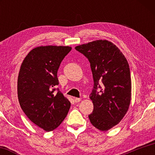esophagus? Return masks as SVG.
I'll list each match as a JSON object with an SVG mask.
<instances>
[{
  "label": "esophagus",
  "mask_w": 155,
  "mask_h": 155,
  "mask_svg": "<svg viewBox=\"0 0 155 155\" xmlns=\"http://www.w3.org/2000/svg\"><path fill=\"white\" fill-rule=\"evenodd\" d=\"M74 100L75 103H78V102H80L81 101V98H74Z\"/></svg>",
  "instance_id": "esophagus-1"
}]
</instances>
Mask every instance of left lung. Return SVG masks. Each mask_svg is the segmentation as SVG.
Wrapping results in <instances>:
<instances>
[{
  "instance_id": "8db88e82",
  "label": "left lung",
  "mask_w": 155,
  "mask_h": 155,
  "mask_svg": "<svg viewBox=\"0 0 155 155\" xmlns=\"http://www.w3.org/2000/svg\"><path fill=\"white\" fill-rule=\"evenodd\" d=\"M90 62L94 86L90 98L94 110L89 118L94 127L107 131L121 121L131 101V79L126 57L111 41L98 40L75 47ZM102 81L101 86L98 83ZM100 88L101 91L96 90Z\"/></svg>"
}]
</instances>
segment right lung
<instances>
[{"mask_svg":"<svg viewBox=\"0 0 155 155\" xmlns=\"http://www.w3.org/2000/svg\"><path fill=\"white\" fill-rule=\"evenodd\" d=\"M72 47L41 46L33 48L23 60L18 77L20 105L31 122L47 132L64 121L71 103L61 91L57 71Z\"/></svg>","mask_w":155,"mask_h":155,"instance_id":"right-lung-1","label":"right lung"}]
</instances>
